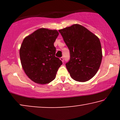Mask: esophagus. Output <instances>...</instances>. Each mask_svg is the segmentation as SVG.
I'll return each instance as SVG.
<instances>
[{"label": "esophagus", "mask_w": 120, "mask_h": 120, "mask_svg": "<svg viewBox=\"0 0 120 120\" xmlns=\"http://www.w3.org/2000/svg\"><path fill=\"white\" fill-rule=\"evenodd\" d=\"M60 60H61L63 62H64V58H63V57H60Z\"/></svg>", "instance_id": "obj_1"}]
</instances>
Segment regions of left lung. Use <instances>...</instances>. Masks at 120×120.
Wrapping results in <instances>:
<instances>
[{"instance_id":"left-lung-1","label":"left lung","mask_w":120,"mask_h":120,"mask_svg":"<svg viewBox=\"0 0 120 120\" xmlns=\"http://www.w3.org/2000/svg\"><path fill=\"white\" fill-rule=\"evenodd\" d=\"M58 31L70 51V60L65 65L70 76L77 81H88L97 73L102 60L99 38L78 24Z\"/></svg>"}]
</instances>
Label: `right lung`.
Listing matches in <instances>:
<instances>
[{"instance_id":"right-lung-1","label":"right lung","mask_w":120,"mask_h":120,"mask_svg":"<svg viewBox=\"0 0 120 120\" xmlns=\"http://www.w3.org/2000/svg\"><path fill=\"white\" fill-rule=\"evenodd\" d=\"M59 34L57 30L40 28L26 37L19 49L21 63L28 78L39 84H46L55 79L62 64L55 57L54 42Z\"/></svg>"}]
</instances>
